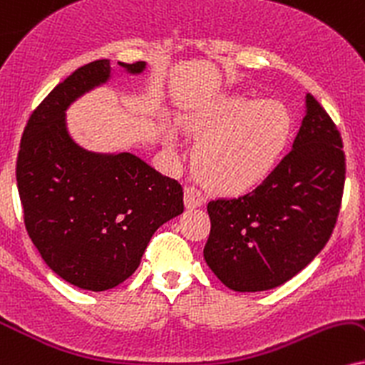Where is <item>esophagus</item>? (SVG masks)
Returning <instances> with one entry per match:
<instances>
[{"label": "esophagus", "instance_id": "34e87169", "mask_svg": "<svg viewBox=\"0 0 365 365\" xmlns=\"http://www.w3.org/2000/svg\"><path fill=\"white\" fill-rule=\"evenodd\" d=\"M184 203H186L187 208H197L205 203L203 192L197 190L196 186H187L184 190Z\"/></svg>", "mask_w": 365, "mask_h": 365}]
</instances>
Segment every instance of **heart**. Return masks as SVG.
Segmentation results:
<instances>
[{"mask_svg": "<svg viewBox=\"0 0 365 365\" xmlns=\"http://www.w3.org/2000/svg\"><path fill=\"white\" fill-rule=\"evenodd\" d=\"M184 128L200 138L192 157L197 174L217 190L244 191L274 169L289 118L276 101L230 96L187 116ZM165 140L173 145L174 135Z\"/></svg>", "mask_w": 365, "mask_h": 365, "instance_id": "heart-1", "label": "heart"}]
</instances>
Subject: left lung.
Segmentation results:
<instances>
[{"label":"left lung","mask_w":365,"mask_h":365,"mask_svg":"<svg viewBox=\"0 0 365 365\" xmlns=\"http://www.w3.org/2000/svg\"><path fill=\"white\" fill-rule=\"evenodd\" d=\"M345 184L336 125L312 94L291 152L244 196L208 203L203 255L225 286L255 292L284 284L334 232Z\"/></svg>","instance_id":"1"}]
</instances>
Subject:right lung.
<instances>
[{
  "label": "right lung",
  "mask_w": 365,
  "mask_h": 365,
  "mask_svg": "<svg viewBox=\"0 0 365 365\" xmlns=\"http://www.w3.org/2000/svg\"><path fill=\"white\" fill-rule=\"evenodd\" d=\"M118 64L132 74L145 69V62ZM110 73L101 58L58 83L26 121L16 159L29 237L57 276L88 291L132 276L157 228L184 211L175 179L128 152L84 150L67 133V106Z\"/></svg>",
  "instance_id": "obj_1"
}]
</instances>
